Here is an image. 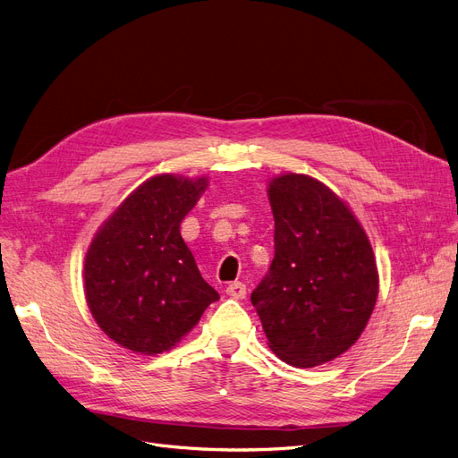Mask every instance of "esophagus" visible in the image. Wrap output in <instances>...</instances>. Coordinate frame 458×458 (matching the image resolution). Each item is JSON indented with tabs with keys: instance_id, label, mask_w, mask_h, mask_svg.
Instances as JSON below:
<instances>
[{
	"instance_id": "obj_1",
	"label": "esophagus",
	"mask_w": 458,
	"mask_h": 458,
	"mask_svg": "<svg viewBox=\"0 0 458 458\" xmlns=\"http://www.w3.org/2000/svg\"><path fill=\"white\" fill-rule=\"evenodd\" d=\"M226 293H228L230 297H233V300H245L247 286H245L243 283H240V281H235V283H232V284L226 286Z\"/></svg>"
}]
</instances>
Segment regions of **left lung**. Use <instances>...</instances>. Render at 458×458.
Here are the masks:
<instances>
[{"mask_svg":"<svg viewBox=\"0 0 458 458\" xmlns=\"http://www.w3.org/2000/svg\"><path fill=\"white\" fill-rule=\"evenodd\" d=\"M275 258L250 301L269 348L288 365L333 361L363 333L377 269L363 226L322 182L283 174L269 182Z\"/></svg>","mask_w":458,"mask_h":458,"instance_id":"1","label":"left lung"}]
</instances>
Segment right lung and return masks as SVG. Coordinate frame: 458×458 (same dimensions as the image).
Returning a JSON list of instances; mask_svg holds the SVG:
<instances>
[{
	"mask_svg": "<svg viewBox=\"0 0 458 458\" xmlns=\"http://www.w3.org/2000/svg\"><path fill=\"white\" fill-rule=\"evenodd\" d=\"M206 189V177L155 175L95 233L84 264L86 301L98 327L119 346L163 353L218 300L180 232Z\"/></svg>",
	"mask_w": 458,
	"mask_h": 458,
	"instance_id": "1",
	"label": "right lung"
}]
</instances>
